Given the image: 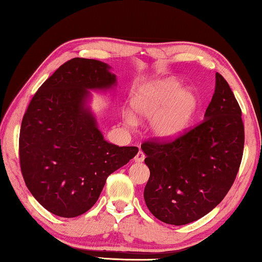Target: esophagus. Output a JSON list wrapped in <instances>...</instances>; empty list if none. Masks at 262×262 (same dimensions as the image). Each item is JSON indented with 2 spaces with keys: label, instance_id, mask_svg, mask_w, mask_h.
Here are the masks:
<instances>
[{
  "label": "esophagus",
  "instance_id": "1",
  "mask_svg": "<svg viewBox=\"0 0 262 262\" xmlns=\"http://www.w3.org/2000/svg\"><path fill=\"white\" fill-rule=\"evenodd\" d=\"M144 158H145V155H144V152L143 151H140L136 154V156H135V162H137V163H142L144 161Z\"/></svg>",
  "mask_w": 262,
  "mask_h": 262
}]
</instances>
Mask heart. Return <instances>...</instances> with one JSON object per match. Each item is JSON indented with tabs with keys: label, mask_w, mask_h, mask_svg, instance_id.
<instances>
[{
	"label": "heart",
	"mask_w": 262,
	"mask_h": 262,
	"mask_svg": "<svg viewBox=\"0 0 262 262\" xmlns=\"http://www.w3.org/2000/svg\"><path fill=\"white\" fill-rule=\"evenodd\" d=\"M178 79L167 78L142 86L133 98L135 112L142 118H154V134L161 139H174L192 120L198 106L193 89H181ZM127 121L134 125L136 119L127 113Z\"/></svg>",
	"instance_id": "1"
}]
</instances>
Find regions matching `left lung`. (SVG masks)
Segmentation results:
<instances>
[{"instance_id":"8db88e82","label":"left lung","mask_w":262,"mask_h":262,"mask_svg":"<svg viewBox=\"0 0 262 262\" xmlns=\"http://www.w3.org/2000/svg\"><path fill=\"white\" fill-rule=\"evenodd\" d=\"M245 132L231 88L216 73L215 94L205 120L174 139L144 141L150 177L144 201L166 224L201 219L223 200L241 166Z\"/></svg>"}]
</instances>
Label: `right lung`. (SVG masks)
Returning a JSON list of instances; mask_svg holds the SVG:
<instances>
[{
  "label": "right lung",
  "mask_w": 262,
  "mask_h": 262,
  "mask_svg": "<svg viewBox=\"0 0 262 262\" xmlns=\"http://www.w3.org/2000/svg\"><path fill=\"white\" fill-rule=\"evenodd\" d=\"M104 62L74 57L38 89L21 120L19 164L26 187L52 214L72 219L98 200L107 177L137 147L108 143L85 107L88 89H108L114 74Z\"/></svg>",
  "instance_id": "add662e5"
}]
</instances>
